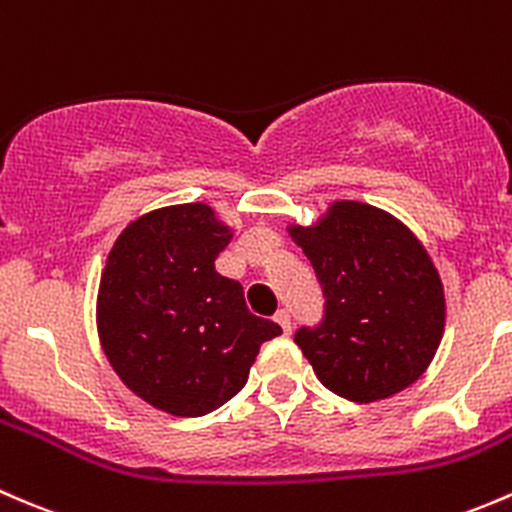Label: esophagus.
Returning <instances> with one entry per match:
<instances>
[{"label":"esophagus","mask_w":512,"mask_h":512,"mask_svg":"<svg viewBox=\"0 0 512 512\" xmlns=\"http://www.w3.org/2000/svg\"><path fill=\"white\" fill-rule=\"evenodd\" d=\"M273 320H276V323L281 325V328H283V333H291V328H293V320H291V313H288L286 308H281V310H278V313L273 315Z\"/></svg>","instance_id":"esophagus-1"}]
</instances>
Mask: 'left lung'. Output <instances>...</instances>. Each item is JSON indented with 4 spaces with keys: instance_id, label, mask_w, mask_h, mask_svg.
Segmentation results:
<instances>
[{
    "instance_id": "obj_1",
    "label": "left lung",
    "mask_w": 512,
    "mask_h": 512,
    "mask_svg": "<svg viewBox=\"0 0 512 512\" xmlns=\"http://www.w3.org/2000/svg\"><path fill=\"white\" fill-rule=\"evenodd\" d=\"M288 231L323 288V320L295 333L320 382L360 404L414 384L446 318L444 286L419 239L362 202H335L318 224Z\"/></svg>"
}]
</instances>
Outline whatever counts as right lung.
Instances as JSON below:
<instances>
[{"mask_svg": "<svg viewBox=\"0 0 512 512\" xmlns=\"http://www.w3.org/2000/svg\"><path fill=\"white\" fill-rule=\"evenodd\" d=\"M231 241L207 204L135 219L100 276L98 335L105 357L140 399L175 416H204L249 379L258 347L281 325L249 313L239 281L214 261Z\"/></svg>", "mask_w": 512, "mask_h": 512, "instance_id": "1", "label": "right lung"}]
</instances>
